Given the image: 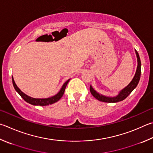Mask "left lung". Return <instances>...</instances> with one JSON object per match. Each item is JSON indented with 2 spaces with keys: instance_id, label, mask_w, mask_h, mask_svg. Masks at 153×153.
<instances>
[{
  "instance_id": "obj_1",
  "label": "left lung",
  "mask_w": 153,
  "mask_h": 153,
  "mask_svg": "<svg viewBox=\"0 0 153 153\" xmlns=\"http://www.w3.org/2000/svg\"><path fill=\"white\" fill-rule=\"evenodd\" d=\"M136 55H137V62H138V65H137V71H136L135 76L133 77V79L131 82H130V84L128 85L126 88H124L123 90H122L120 92H119L118 95H117L115 97H108L102 95V94H100L99 93L96 92V91L94 90L93 88L90 85V90L94 98L98 100L99 101L104 102H108V103H114V102H118L123 101L124 100L127 98V96L129 95V94L132 92V90L137 87L138 82H139L140 77V73H141V62H140V59L139 57V55H138V52L137 50H135Z\"/></svg>"
}]
</instances>
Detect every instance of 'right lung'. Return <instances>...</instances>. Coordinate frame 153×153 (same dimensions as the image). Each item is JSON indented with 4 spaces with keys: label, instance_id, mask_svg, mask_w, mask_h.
<instances>
[{
    "label": "right lung",
    "instance_id": "1",
    "mask_svg": "<svg viewBox=\"0 0 153 153\" xmlns=\"http://www.w3.org/2000/svg\"><path fill=\"white\" fill-rule=\"evenodd\" d=\"M12 79H13V84L14 88L15 89V90L17 91L18 94L21 96V98H23L25 101L27 102V103H29L30 104L35 105H41V106L52 104L55 103V102H57L58 100H59L60 98L63 96V94H64L66 86H67V84H68L69 81L70 80V79H68V81H66L64 83V84L63 85L62 88H61L60 91L54 96H52L51 98H34L26 95L25 94H24L23 91H22L20 89L17 87V85H16L15 81H14L13 77H12Z\"/></svg>",
    "mask_w": 153,
    "mask_h": 153
}]
</instances>
